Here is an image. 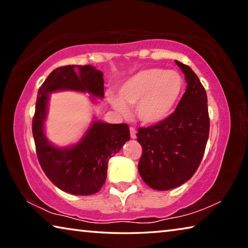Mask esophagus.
<instances>
[{
	"mask_svg": "<svg viewBox=\"0 0 248 248\" xmlns=\"http://www.w3.org/2000/svg\"><path fill=\"white\" fill-rule=\"evenodd\" d=\"M130 136H131L132 139H136V138H137V130H136V128H133V127L130 128Z\"/></svg>",
	"mask_w": 248,
	"mask_h": 248,
	"instance_id": "34e87169",
	"label": "esophagus"
}]
</instances>
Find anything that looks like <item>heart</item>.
I'll return each instance as SVG.
<instances>
[{
  "label": "heart",
  "mask_w": 248,
  "mask_h": 248,
  "mask_svg": "<svg viewBox=\"0 0 248 248\" xmlns=\"http://www.w3.org/2000/svg\"><path fill=\"white\" fill-rule=\"evenodd\" d=\"M184 89L178 72L161 68L141 70L125 79L119 87V96L107 94L117 111L128 114V107L136 106V116L142 124H156L165 120L177 105Z\"/></svg>",
  "instance_id": "b5f03b06"
}]
</instances>
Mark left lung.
Instances as JSON below:
<instances>
[{"instance_id":"left-lung-1","label":"left lung","mask_w":248,"mask_h":248,"mask_svg":"<svg viewBox=\"0 0 248 248\" xmlns=\"http://www.w3.org/2000/svg\"><path fill=\"white\" fill-rule=\"evenodd\" d=\"M185 74L187 89L176 110L162 123L138 129L142 146L139 173L155 190L173 189L189 180L198 170L209 138L207 93L189 66L176 61Z\"/></svg>"}]
</instances>
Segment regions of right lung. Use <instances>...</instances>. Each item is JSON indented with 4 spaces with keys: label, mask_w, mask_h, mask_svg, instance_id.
Segmentation results:
<instances>
[{
    "label": "right lung",
    "mask_w": 248,
    "mask_h": 248,
    "mask_svg": "<svg viewBox=\"0 0 248 248\" xmlns=\"http://www.w3.org/2000/svg\"><path fill=\"white\" fill-rule=\"evenodd\" d=\"M66 90L89 92L103 98V73L92 65H64L48 75L39 87L32 118L37 157L47 177L61 190L78 196L93 195L105 184L109 159L130 140L129 125L95 121L78 144L53 146L44 132L49 94Z\"/></svg>",
    "instance_id": "1"
}]
</instances>
